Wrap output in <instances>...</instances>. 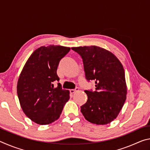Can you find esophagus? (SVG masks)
<instances>
[{"label":"esophagus","instance_id":"34e87169","mask_svg":"<svg viewBox=\"0 0 150 150\" xmlns=\"http://www.w3.org/2000/svg\"><path fill=\"white\" fill-rule=\"evenodd\" d=\"M79 88L78 87H76L75 89H71L70 90V93H74L75 92H76V91H79Z\"/></svg>","mask_w":150,"mask_h":150}]
</instances>
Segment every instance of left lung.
<instances>
[{
  "mask_svg": "<svg viewBox=\"0 0 150 150\" xmlns=\"http://www.w3.org/2000/svg\"><path fill=\"white\" fill-rule=\"evenodd\" d=\"M71 49L82 58L86 79L95 82V91H85L88 99L81 106V112L93 124L103 125L111 122L126 99L122 65L111 52L96 45Z\"/></svg>",
  "mask_w": 150,
  "mask_h": 150,
  "instance_id": "1",
  "label": "left lung"
}]
</instances>
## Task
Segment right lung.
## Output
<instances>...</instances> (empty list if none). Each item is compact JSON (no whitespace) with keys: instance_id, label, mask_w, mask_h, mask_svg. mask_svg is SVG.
Returning a JSON list of instances; mask_svg holds the SVG:
<instances>
[{"instance_id":"1","label":"right lung","mask_w":150,"mask_h":150,"mask_svg":"<svg viewBox=\"0 0 150 150\" xmlns=\"http://www.w3.org/2000/svg\"><path fill=\"white\" fill-rule=\"evenodd\" d=\"M70 47L50 45L35 50L25 64L18 81L17 95L22 110L34 122L45 125L59 118L69 99L57 74L60 60Z\"/></svg>"}]
</instances>
